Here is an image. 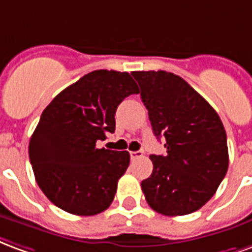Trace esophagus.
I'll list each match as a JSON object with an SVG mask.
<instances>
[{
  "mask_svg": "<svg viewBox=\"0 0 252 252\" xmlns=\"http://www.w3.org/2000/svg\"><path fill=\"white\" fill-rule=\"evenodd\" d=\"M139 157H142V152H130V158L131 159H135V158H139Z\"/></svg>",
  "mask_w": 252,
  "mask_h": 252,
  "instance_id": "34e87169",
  "label": "esophagus"
}]
</instances>
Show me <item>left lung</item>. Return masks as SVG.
<instances>
[{
	"label": "left lung",
	"instance_id": "1",
	"mask_svg": "<svg viewBox=\"0 0 252 252\" xmlns=\"http://www.w3.org/2000/svg\"><path fill=\"white\" fill-rule=\"evenodd\" d=\"M154 135L165 156L141 183L145 199L165 216L192 214L216 192L228 169L227 134L212 106L184 79L166 71H134Z\"/></svg>",
	"mask_w": 252,
	"mask_h": 252
}]
</instances>
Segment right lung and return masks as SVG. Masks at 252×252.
Wrapping results in <instances>:
<instances>
[{
	"label": "right lung",
	"mask_w": 252,
	"mask_h": 252,
	"mask_svg": "<svg viewBox=\"0 0 252 252\" xmlns=\"http://www.w3.org/2000/svg\"><path fill=\"white\" fill-rule=\"evenodd\" d=\"M138 86L127 72L98 69L58 94L45 107L29 141L38 187L56 207L94 216L113 203L130 164L128 152L98 149L115 131L119 103Z\"/></svg>",
	"instance_id": "add662e5"
}]
</instances>
